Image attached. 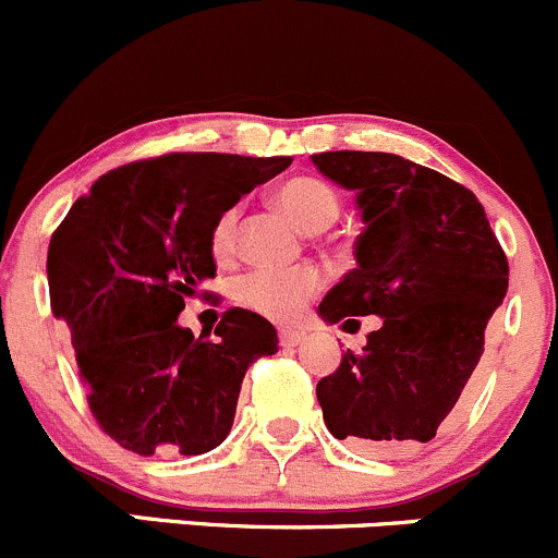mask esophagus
Instances as JSON below:
<instances>
[{
    "mask_svg": "<svg viewBox=\"0 0 558 558\" xmlns=\"http://www.w3.org/2000/svg\"><path fill=\"white\" fill-rule=\"evenodd\" d=\"M278 337H280V345H283V348H294V345H300L302 340H305V331L291 329V326H283V329L278 331Z\"/></svg>",
    "mask_w": 558,
    "mask_h": 558,
    "instance_id": "1",
    "label": "esophagus"
}]
</instances>
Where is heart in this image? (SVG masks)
Returning a JSON list of instances; mask_svg holds the SVG:
<instances>
[{"instance_id":"obj_1","label":"heart","mask_w":558,"mask_h":558,"mask_svg":"<svg viewBox=\"0 0 558 558\" xmlns=\"http://www.w3.org/2000/svg\"><path fill=\"white\" fill-rule=\"evenodd\" d=\"M275 202L305 232H320V229L331 227L337 213H340V194L335 191V185L313 178V174L286 180L275 191ZM238 207L223 210L213 223L210 253L216 262H229L238 251ZM320 283H324V278H320L318 267H313V264H302V267L291 269H251L243 278L234 280L232 294L247 311L275 320H286L300 313L318 294Z\"/></svg>"}]
</instances>
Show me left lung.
Returning a JSON list of instances; mask_svg holds the SVG:
<instances>
[{
    "label": "left lung",
    "instance_id": "left-lung-1",
    "mask_svg": "<svg viewBox=\"0 0 558 558\" xmlns=\"http://www.w3.org/2000/svg\"><path fill=\"white\" fill-rule=\"evenodd\" d=\"M313 165L356 191V269L320 302L324 320L380 315L362 353L318 380L324 424L367 453L437 435L475 373L486 324L508 291V256L477 196L393 154L329 150Z\"/></svg>",
    "mask_w": 558,
    "mask_h": 558
}]
</instances>
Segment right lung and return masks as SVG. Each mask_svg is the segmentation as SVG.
<instances>
[{"mask_svg": "<svg viewBox=\"0 0 558 558\" xmlns=\"http://www.w3.org/2000/svg\"><path fill=\"white\" fill-rule=\"evenodd\" d=\"M289 165L234 154L132 161L102 174L50 238V311L70 326L94 418L126 451L221 446L247 367L278 351L275 326L243 307H229L213 337H194L178 315L216 278V218Z\"/></svg>", "mask_w": 558, "mask_h": 558, "instance_id": "right-lung-1", "label": "right lung"}]
</instances>
